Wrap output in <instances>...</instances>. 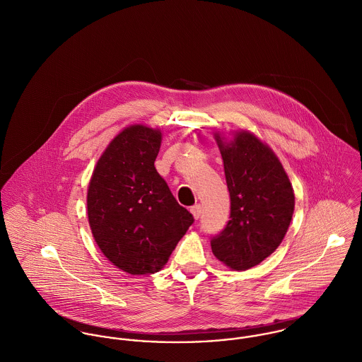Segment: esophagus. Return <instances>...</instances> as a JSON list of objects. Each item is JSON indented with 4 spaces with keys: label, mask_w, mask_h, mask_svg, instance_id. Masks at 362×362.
Returning a JSON list of instances; mask_svg holds the SVG:
<instances>
[{
    "label": "esophagus",
    "mask_w": 362,
    "mask_h": 362,
    "mask_svg": "<svg viewBox=\"0 0 362 362\" xmlns=\"http://www.w3.org/2000/svg\"><path fill=\"white\" fill-rule=\"evenodd\" d=\"M191 213L198 220L201 217V214H202V206L201 205H194V206L191 207Z\"/></svg>",
    "instance_id": "34e87169"
}]
</instances>
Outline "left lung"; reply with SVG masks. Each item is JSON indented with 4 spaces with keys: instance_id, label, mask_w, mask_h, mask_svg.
Returning <instances> with one entry per match:
<instances>
[{
    "instance_id": "obj_1",
    "label": "left lung",
    "mask_w": 362,
    "mask_h": 362,
    "mask_svg": "<svg viewBox=\"0 0 362 362\" xmlns=\"http://www.w3.org/2000/svg\"><path fill=\"white\" fill-rule=\"evenodd\" d=\"M230 192V220L210 241L211 252L233 270H247L281 244L293 213V185L274 152L248 131L234 139L214 134Z\"/></svg>"
}]
</instances>
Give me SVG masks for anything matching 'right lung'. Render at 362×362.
<instances>
[{"mask_svg":"<svg viewBox=\"0 0 362 362\" xmlns=\"http://www.w3.org/2000/svg\"><path fill=\"white\" fill-rule=\"evenodd\" d=\"M160 144L158 129L125 128L100 156L88 188L93 238L129 274L158 272L194 223L156 170Z\"/></svg>","mask_w":362,"mask_h":362,"instance_id":"right-lung-1","label":"right lung"}]
</instances>
